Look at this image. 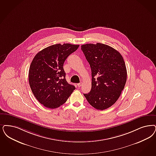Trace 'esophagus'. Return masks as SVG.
<instances>
[{
  "label": "esophagus",
  "mask_w": 156,
  "mask_h": 156,
  "mask_svg": "<svg viewBox=\"0 0 156 156\" xmlns=\"http://www.w3.org/2000/svg\"><path fill=\"white\" fill-rule=\"evenodd\" d=\"M82 82H80V83H78V84H77V86H78V87H80L82 86Z\"/></svg>",
  "instance_id": "esophagus-1"
}]
</instances>
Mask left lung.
<instances>
[{
  "instance_id": "left-lung-1",
  "label": "left lung",
  "mask_w": 156,
  "mask_h": 156,
  "mask_svg": "<svg viewBox=\"0 0 156 156\" xmlns=\"http://www.w3.org/2000/svg\"><path fill=\"white\" fill-rule=\"evenodd\" d=\"M81 49L91 71V88L83 94L93 107L104 110L118 100L127 81V70L121 54L101 44H86Z\"/></svg>"
}]
</instances>
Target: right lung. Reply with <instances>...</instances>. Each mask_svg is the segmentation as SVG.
<instances>
[{"label":"right lung","mask_w":156,"mask_h":156,"mask_svg":"<svg viewBox=\"0 0 156 156\" xmlns=\"http://www.w3.org/2000/svg\"><path fill=\"white\" fill-rule=\"evenodd\" d=\"M70 44H54L38 52L29 70V82L34 96L45 107L63 105L75 89L66 80L63 64L79 47Z\"/></svg>","instance_id":"obj_1"}]
</instances>
